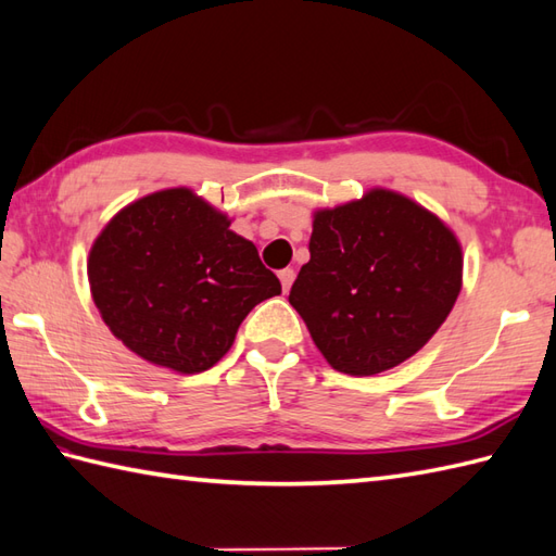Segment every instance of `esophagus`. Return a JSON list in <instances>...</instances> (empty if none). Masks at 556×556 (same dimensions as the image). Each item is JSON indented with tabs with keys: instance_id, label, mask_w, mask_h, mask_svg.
<instances>
[{
	"instance_id": "1",
	"label": "esophagus",
	"mask_w": 556,
	"mask_h": 556,
	"mask_svg": "<svg viewBox=\"0 0 556 556\" xmlns=\"http://www.w3.org/2000/svg\"><path fill=\"white\" fill-rule=\"evenodd\" d=\"M293 279H295V273L291 267H287V269H281L279 273V281H281V289H283V293H289V289H291V283H293Z\"/></svg>"
}]
</instances>
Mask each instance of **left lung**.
<instances>
[{
    "label": "left lung",
    "instance_id": "1",
    "mask_svg": "<svg viewBox=\"0 0 556 556\" xmlns=\"http://www.w3.org/2000/svg\"><path fill=\"white\" fill-rule=\"evenodd\" d=\"M462 247L441 217L383 187L313 213L289 303L327 363L371 377L429 343L462 291Z\"/></svg>",
    "mask_w": 556,
    "mask_h": 556
}]
</instances>
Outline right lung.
Wrapping results in <instances>:
<instances>
[{
    "label": "right lung",
    "instance_id": "1",
    "mask_svg": "<svg viewBox=\"0 0 556 556\" xmlns=\"http://www.w3.org/2000/svg\"><path fill=\"white\" fill-rule=\"evenodd\" d=\"M229 225L187 187L115 213L87 257L89 291L113 337L179 374L219 363L251 309L281 293L253 241Z\"/></svg>",
    "mask_w": 556,
    "mask_h": 556
}]
</instances>
